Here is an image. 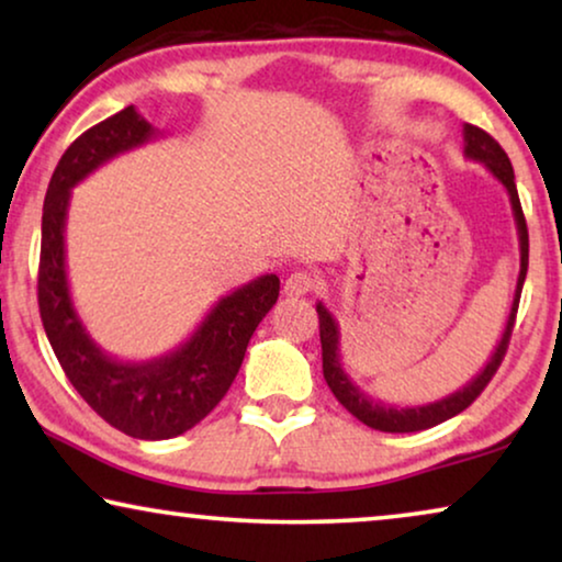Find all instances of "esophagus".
<instances>
[{"mask_svg":"<svg viewBox=\"0 0 562 562\" xmlns=\"http://www.w3.org/2000/svg\"><path fill=\"white\" fill-rule=\"evenodd\" d=\"M317 289V276L312 271H294L286 276V283H283V291H286V296H304L310 294V291Z\"/></svg>","mask_w":562,"mask_h":562,"instance_id":"obj_1","label":"esophagus"}]
</instances>
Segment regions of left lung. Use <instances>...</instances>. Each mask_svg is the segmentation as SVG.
Listing matches in <instances>:
<instances>
[{
    "instance_id": "left-lung-1",
    "label": "left lung",
    "mask_w": 562,
    "mask_h": 562,
    "mask_svg": "<svg viewBox=\"0 0 562 562\" xmlns=\"http://www.w3.org/2000/svg\"><path fill=\"white\" fill-rule=\"evenodd\" d=\"M463 156L468 160H475V164L486 166V171L506 189V194H509V202H512L514 225H517V237H519V276H517V289H514L512 310H509V317H506L502 340L496 342V348H494V352H491L488 363L481 368V373H475L463 389L452 391V394H448L445 398H437V402H429V404L396 406V404L379 402V398L368 396L363 389L356 386V381L345 373V368L340 363V325H337L335 314L329 312L325 304L317 302L319 340H322V373H325L327 386L335 394L337 402H340L345 409L352 414V417L360 419L368 427L379 429V432H419V429H429V427L440 425V422L456 417V414L468 409V406L479 398L481 391L488 386V381L494 379L496 368L502 366L504 352H506V348H509L514 317H517L521 286H525L527 263H529L527 222H525V214H521L517 183H514V168H512L509 156H506L502 145H498L488 133H483L481 127L463 125Z\"/></svg>"
}]
</instances>
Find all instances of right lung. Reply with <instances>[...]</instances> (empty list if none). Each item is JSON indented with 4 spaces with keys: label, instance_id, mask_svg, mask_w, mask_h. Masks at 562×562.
I'll use <instances>...</instances> for the list:
<instances>
[{
    "label": "right lung",
    "instance_id": "obj_1",
    "mask_svg": "<svg viewBox=\"0 0 562 562\" xmlns=\"http://www.w3.org/2000/svg\"><path fill=\"white\" fill-rule=\"evenodd\" d=\"M158 135L160 130L130 104L68 145L45 191L37 271L41 319L68 381L99 417L137 440L183 435L222 402L240 371L252 333L281 289L279 276L266 273L229 291L179 348L150 360L114 358L89 335L74 306L66 271L71 189L99 166Z\"/></svg>",
    "mask_w": 562,
    "mask_h": 562
}]
</instances>
